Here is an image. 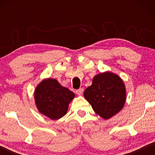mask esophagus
<instances>
[{"label":"esophagus","mask_w":155,"mask_h":155,"mask_svg":"<svg viewBox=\"0 0 155 155\" xmlns=\"http://www.w3.org/2000/svg\"><path fill=\"white\" fill-rule=\"evenodd\" d=\"M83 91H84L83 89L80 88L79 90H76V93H77V94L79 95V96H81V95L82 94V93H83Z\"/></svg>","instance_id":"1"}]
</instances>
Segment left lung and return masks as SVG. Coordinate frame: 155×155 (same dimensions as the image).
Instances as JSON below:
<instances>
[{
  "mask_svg": "<svg viewBox=\"0 0 155 155\" xmlns=\"http://www.w3.org/2000/svg\"><path fill=\"white\" fill-rule=\"evenodd\" d=\"M84 97L97 115L108 120L124 108L126 86L119 76L106 71L93 78L92 85L84 90Z\"/></svg>",
  "mask_w": 155,
  "mask_h": 155,
  "instance_id": "1",
  "label": "left lung"
}]
</instances>
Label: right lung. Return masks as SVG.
Listing matches in <instances>:
<instances>
[{"mask_svg": "<svg viewBox=\"0 0 155 155\" xmlns=\"http://www.w3.org/2000/svg\"><path fill=\"white\" fill-rule=\"evenodd\" d=\"M34 96L39 113L52 120H58L67 114L75 94L61 85L56 79L46 78L35 88Z\"/></svg>", "mask_w": 155, "mask_h": 155, "instance_id": "1", "label": "right lung"}]
</instances>
